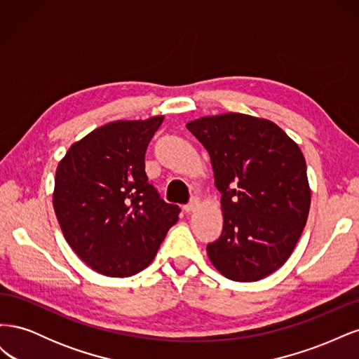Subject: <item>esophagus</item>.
<instances>
[{"mask_svg": "<svg viewBox=\"0 0 359 359\" xmlns=\"http://www.w3.org/2000/svg\"><path fill=\"white\" fill-rule=\"evenodd\" d=\"M199 206H201V199L196 198V196H193L190 199V202L186 206H184V210H186V212H194L199 208Z\"/></svg>", "mask_w": 359, "mask_h": 359, "instance_id": "esophagus-1", "label": "esophagus"}]
</instances>
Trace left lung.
<instances>
[{
	"label": "left lung",
	"instance_id": "8db88e82",
	"mask_svg": "<svg viewBox=\"0 0 359 359\" xmlns=\"http://www.w3.org/2000/svg\"><path fill=\"white\" fill-rule=\"evenodd\" d=\"M187 128L208 151L222 193L223 232L206 247L214 268L235 281H257L283 265L307 223L311 190L306 158L277 124L220 114Z\"/></svg>",
	"mask_w": 359,
	"mask_h": 359
}]
</instances>
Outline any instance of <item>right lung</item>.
Listing matches in <instances>:
<instances>
[{
    "mask_svg": "<svg viewBox=\"0 0 359 359\" xmlns=\"http://www.w3.org/2000/svg\"><path fill=\"white\" fill-rule=\"evenodd\" d=\"M163 118L104 124L58 163L53 210L66 241L95 273H140L178 222V206L163 201L145 173L147 147Z\"/></svg>",
    "mask_w": 359,
    "mask_h": 359,
    "instance_id": "right-lung-1",
    "label": "right lung"
}]
</instances>
